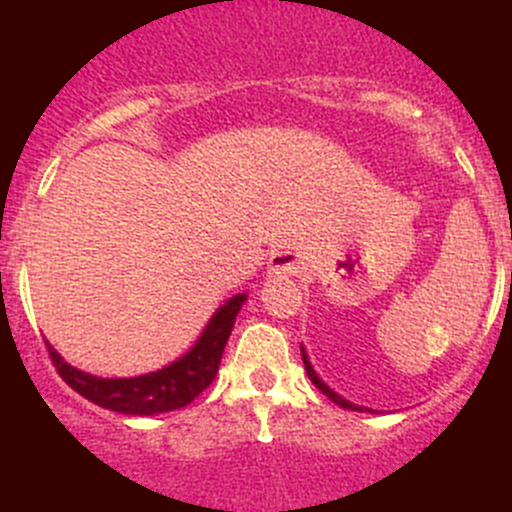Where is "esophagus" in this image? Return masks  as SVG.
<instances>
[{"label": "esophagus", "mask_w": 512, "mask_h": 512, "mask_svg": "<svg viewBox=\"0 0 512 512\" xmlns=\"http://www.w3.org/2000/svg\"><path fill=\"white\" fill-rule=\"evenodd\" d=\"M270 270L275 275H297V272L304 270V262L294 252H277L270 262Z\"/></svg>", "instance_id": "34e87169"}]
</instances>
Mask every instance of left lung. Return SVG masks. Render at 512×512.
<instances>
[{
  "mask_svg": "<svg viewBox=\"0 0 512 512\" xmlns=\"http://www.w3.org/2000/svg\"><path fill=\"white\" fill-rule=\"evenodd\" d=\"M302 361H304V369H307V376H309V381H312V384H314V386H317V389H319V391H322V394H324V396H329V399H332V401H334V404H339V406H342V409H349V411H361V406H354V404H349V401H344V399H342V396H337V394H334V391H332V389H329V386H327V384H324V381H322V379H319V376H317V374H314L312 364H309L307 354H304V352H302Z\"/></svg>",
  "mask_w": 512,
  "mask_h": 512,
  "instance_id": "8db88e82",
  "label": "left lung"
}]
</instances>
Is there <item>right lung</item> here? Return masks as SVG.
<instances>
[{
	"label": "right lung",
	"mask_w": 512,
	"mask_h": 512,
	"mask_svg": "<svg viewBox=\"0 0 512 512\" xmlns=\"http://www.w3.org/2000/svg\"><path fill=\"white\" fill-rule=\"evenodd\" d=\"M242 302H245V294H237L225 307H220L215 317L210 319L208 327H205L203 337L183 359L173 361L170 366L153 371V374L136 376V379H98V376L84 374V371L66 364L49 342H46V352H49L51 364L56 366L61 379L76 394L94 401L101 409L131 416L165 414V411L188 406L200 391L213 384L220 359H223L227 337H230Z\"/></svg>",
	"instance_id": "obj_1"
}]
</instances>
